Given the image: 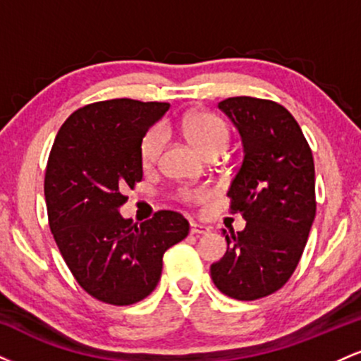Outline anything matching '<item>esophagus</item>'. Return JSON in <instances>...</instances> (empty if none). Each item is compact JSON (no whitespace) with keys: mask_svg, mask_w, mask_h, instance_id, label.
Instances as JSON below:
<instances>
[{"mask_svg":"<svg viewBox=\"0 0 361 361\" xmlns=\"http://www.w3.org/2000/svg\"><path fill=\"white\" fill-rule=\"evenodd\" d=\"M190 233L195 234V235H207V234H210V227L202 226V224L192 222V224H190Z\"/></svg>","mask_w":361,"mask_h":361,"instance_id":"34e87169","label":"esophagus"}]
</instances>
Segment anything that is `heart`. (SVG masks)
Masks as SVG:
<instances>
[{"instance_id":"1","label":"heart","mask_w":361,"mask_h":361,"mask_svg":"<svg viewBox=\"0 0 361 361\" xmlns=\"http://www.w3.org/2000/svg\"><path fill=\"white\" fill-rule=\"evenodd\" d=\"M181 128L186 139L193 144L204 156L221 154L229 146L231 132L227 123L219 115L210 111H192L183 118ZM168 132L163 126H154L144 134L139 146L140 163L144 168H151L159 161L166 146ZM209 190L204 186H183L176 192L175 197L181 204L192 205L204 202L209 197Z\"/></svg>"}]
</instances>
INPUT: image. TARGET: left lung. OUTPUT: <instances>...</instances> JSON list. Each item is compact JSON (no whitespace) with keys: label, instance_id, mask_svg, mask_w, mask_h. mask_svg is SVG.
I'll return each mask as SVG.
<instances>
[{"label":"left lung","instance_id":"obj_1","mask_svg":"<svg viewBox=\"0 0 361 361\" xmlns=\"http://www.w3.org/2000/svg\"><path fill=\"white\" fill-rule=\"evenodd\" d=\"M219 109L238 127L244 159L227 197L244 231L227 235L224 258L210 267L215 287L256 300L287 283L316 217V176L309 142L292 114L263 98L233 97Z\"/></svg>","mask_w":361,"mask_h":361}]
</instances>
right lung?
<instances>
[{
  "label": "right lung",
  "mask_w": 361,
  "mask_h": 361,
  "mask_svg": "<svg viewBox=\"0 0 361 361\" xmlns=\"http://www.w3.org/2000/svg\"><path fill=\"white\" fill-rule=\"evenodd\" d=\"M169 103L115 98L81 106L62 123L45 168L49 227L82 290L111 305H130L156 288L163 255L190 224L157 210L140 226L118 214L142 180L139 146Z\"/></svg>",
  "instance_id": "add662e5"
}]
</instances>
